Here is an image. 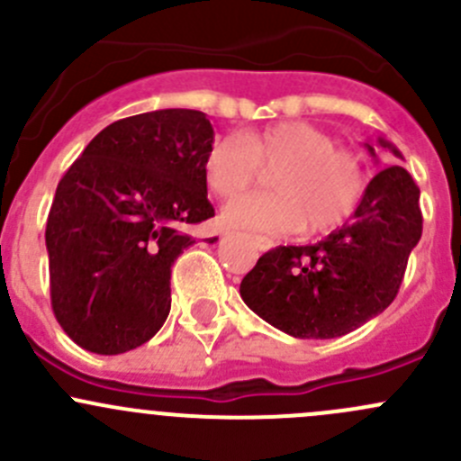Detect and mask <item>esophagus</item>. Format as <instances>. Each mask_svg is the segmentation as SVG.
<instances>
[{
    "label": "esophagus",
    "mask_w": 461,
    "mask_h": 461,
    "mask_svg": "<svg viewBox=\"0 0 461 461\" xmlns=\"http://www.w3.org/2000/svg\"><path fill=\"white\" fill-rule=\"evenodd\" d=\"M254 245H257V249L260 252H267V249H272V240L265 239V236H254Z\"/></svg>",
    "instance_id": "34e87169"
}]
</instances>
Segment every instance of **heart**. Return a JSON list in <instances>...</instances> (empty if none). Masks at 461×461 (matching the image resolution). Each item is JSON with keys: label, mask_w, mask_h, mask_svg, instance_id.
Listing matches in <instances>:
<instances>
[{"label": "heart", "mask_w": 461, "mask_h": 461, "mask_svg": "<svg viewBox=\"0 0 461 461\" xmlns=\"http://www.w3.org/2000/svg\"><path fill=\"white\" fill-rule=\"evenodd\" d=\"M269 178L272 194H249L222 212L227 225L263 234H287L308 225L325 234L352 216L366 189L359 156L337 149V140L308 122H278L240 138L225 136L209 147L204 183L218 198H231L258 178Z\"/></svg>", "instance_id": "1"}]
</instances>
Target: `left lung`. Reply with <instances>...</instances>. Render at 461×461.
<instances>
[{
	"instance_id": "left-lung-1",
	"label": "left lung",
	"mask_w": 461,
	"mask_h": 461,
	"mask_svg": "<svg viewBox=\"0 0 461 461\" xmlns=\"http://www.w3.org/2000/svg\"><path fill=\"white\" fill-rule=\"evenodd\" d=\"M402 151L385 138L364 142ZM421 239L420 189L403 167L381 169L350 221L314 245H278L240 283L249 310L296 339H334L361 328L397 296L408 257Z\"/></svg>"
}]
</instances>
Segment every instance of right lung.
<instances>
[{"label": "right lung", "mask_w": 461, "mask_h": 461, "mask_svg": "<svg viewBox=\"0 0 461 461\" xmlns=\"http://www.w3.org/2000/svg\"><path fill=\"white\" fill-rule=\"evenodd\" d=\"M212 144L203 111H149L102 129L59 180L46 221L50 303L80 348L122 355L169 317L171 265L196 243L183 227L213 216Z\"/></svg>", "instance_id": "obj_1"}]
</instances>
